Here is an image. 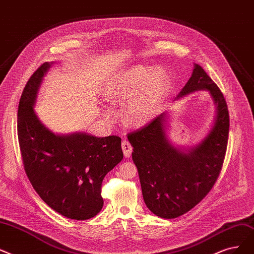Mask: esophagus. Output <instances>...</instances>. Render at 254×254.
<instances>
[{
    "instance_id": "1",
    "label": "esophagus",
    "mask_w": 254,
    "mask_h": 254,
    "mask_svg": "<svg viewBox=\"0 0 254 254\" xmlns=\"http://www.w3.org/2000/svg\"><path fill=\"white\" fill-rule=\"evenodd\" d=\"M122 150H123V153H124L125 157H130V155L132 153V146L128 140H123L122 141Z\"/></svg>"
}]
</instances>
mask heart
<instances>
[{"instance_id": "1", "label": "heart", "mask_w": 254, "mask_h": 254, "mask_svg": "<svg viewBox=\"0 0 254 254\" xmlns=\"http://www.w3.org/2000/svg\"><path fill=\"white\" fill-rule=\"evenodd\" d=\"M170 87V80L161 69L136 66L116 77L106 89V98L117 104H125L126 121L139 126L155 116L157 108ZM108 118L115 114L108 112Z\"/></svg>"}]
</instances>
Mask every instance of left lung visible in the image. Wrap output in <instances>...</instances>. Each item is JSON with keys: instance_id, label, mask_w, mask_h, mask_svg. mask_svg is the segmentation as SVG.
Here are the masks:
<instances>
[{"instance_id": "8db88e82", "label": "left lung", "mask_w": 254, "mask_h": 254, "mask_svg": "<svg viewBox=\"0 0 254 254\" xmlns=\"http://www.w3.org/2000/svg\"><path fill=\"white\" fill-rule=\"evenodd\" d=\"M198 90L209 91L217 110L213 128L198 146L187 153L175 148L166 138L164 114L128 133L144 203L161 218H177L194 208L211 191L223 165L229 131L227 104L217 84L195 64L178 98Z\"/></svg>"}]
</instances>
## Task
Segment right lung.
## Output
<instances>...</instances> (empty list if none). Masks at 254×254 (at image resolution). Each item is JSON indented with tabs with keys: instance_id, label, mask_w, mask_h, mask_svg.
I'll return each instance as SVG.
<instances>
[{
	"instance_id": "1",
	"label": "right lung",
	"mask_w": 254,
	"mask_h": 254,
	"mask_svg": "<svg viewBox=\"0 0 254 254\" xmlns=\"http://www.w3.org/2000/svg\"><path fill=\"white\" fill-rule=\"evenodd\" d=\"M51 67L43 63L29 78L17 112V135L25 172L42 200L67 218L87 220L103 207L105 175L123 159L121 137L84 133L57 135L36 116L33 106L42 77Z\"/></svg>"
}]
</instances>
